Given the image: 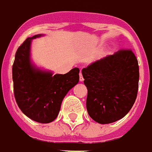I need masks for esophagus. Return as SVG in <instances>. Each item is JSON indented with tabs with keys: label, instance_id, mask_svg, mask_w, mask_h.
<instances>
[{
	"label": "esophagus",
	"instance_id": "esophagus-1",
	"mask_svg": "<svg viewBox=\"0 0 152 152\" xmlns=\"http://www.w3.org/2000/svg\"><path fill=\"white\" fill-rule=\"evenodd\" d=\"M79 80L80 82H83L84 80L83 76V74H82V71H80V74H79Z\"/></svg>",
	"mask_w": 152,
	"mask_h": 152
}]
</instances>
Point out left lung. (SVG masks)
Listing matches in <instances>:
<instances>
[{
    "instance_id": "obj_1",
    "label": "left lung",
    "mask_w": 152,
    "mask_h": 152,
    "mask_svg": "<svg viewBox=\"0 0 152 152\" xmlns=\"http://www.w3.org/2000/svg\"><path fill=\"white\" fill-rule=\"evenodd\" d=\"M87 88V109L99 124L120 120L137 98L138 60L131 49H121L82 70Z\"/></svg>"
}]
</instances>
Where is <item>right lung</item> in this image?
Returning a JSON list of instances; mask_svg holds the SVG:
<instances>
[{"mask_svg":"<svg viewBox=\"0 0 152 152\" xmlns=\"http://www.w3.org/2000/svg\"><path fill=\"white\" fill-rule=\"evenodd\" d=\"M34 35L27 38L15 53L12 75L14 94L18 106L26 117L39 123H49L59 113L64 97L79 81V69L65 75H53L32 67L30 46Z\"/></svg>","mask_w":152,"mask_h":152,"instance_id":"obj_1","label":"right lung"}]
</instances>
